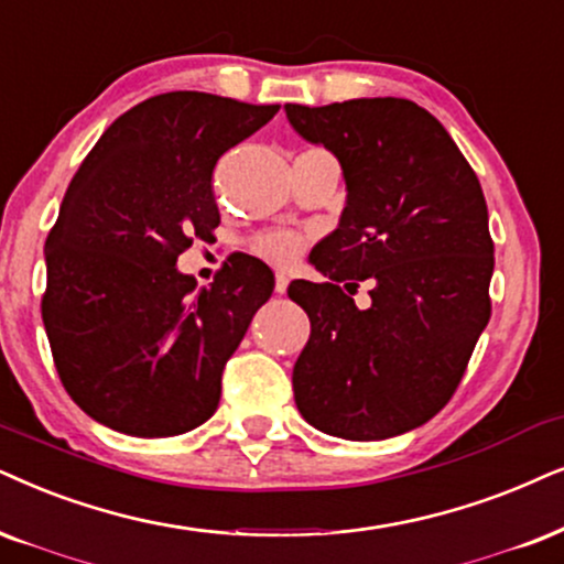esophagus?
<instances>
[{
	"label": "esophagus",
	"instance_id": "esophagus-1",
	"mask_svg": "<svg viewBox=\"0 0 564 564\" xmlns=\"http://www.w3.org/2000/svg\"><path fill=\"white\" fill-rule=\"evenodd\" d=\"M286 289H289V275L278 273L275 275V294H286Z\"/></svg>",
	"mask_w": 564,
	"mask_h": 564
}]
</instances>
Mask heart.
Instances as JSON below:
<instances>
[{
    "label": "heart",
    "instance_id": "b5f03b06",
    "mask_svg": "<svg viewBox=\"0 0 564 564\" xmlns=\"http://www.w3.org/2000/svg\"><path fill=\"white\" fill-rule=\"evenodd\" d=\"M304 241L291 231H270L252 241V252L270 265H291L302 252Z\"/></svg>",
    "mask_w": 564,
    "mask_h": 564
}]
</instances>
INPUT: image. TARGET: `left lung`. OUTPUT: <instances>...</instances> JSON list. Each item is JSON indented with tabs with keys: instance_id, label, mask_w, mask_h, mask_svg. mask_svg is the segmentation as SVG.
Masks as SVG:
<instances>
[{
	"instance_id": "left-lung-1",
	"label": "left lung",
	"mask_w": 564,
	"mask_h": 564,
	"mask_svg": "<svg viewBox=\"0 0 564 564\" xmlns=\"http://www.w3.org/2000/svg\"><path fill=\"white\" fill-rule=\"evenodd\" d=\"M283 109L338 159L348 192L338 229L310 254L327 281L289 286L312 323L296 409L344 440L416 430L453 398L491 315L481 184L445 127L405 98ZM359 280L373 283L367 311L350 299Z\"/></svg>"
}]
</instances>
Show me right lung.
Segmentation results:
<instances>
[{
    "mask_svg": "<svg viewBox=\"0 0 564 564\" xmlns=\"http://www.w3.org/2000/svg\"><path fill=\"white\" fill-rule=\"evenodd\" d=\"M278 106L174 90L132 106L77 169L46 239L41 315L69 398L109 430L174 437L216 413L220 375L273 294L237 254L197 289L176 258L220 224L213 169Z\"/></svg>",
    "mask_w": 564,
    "mask_h": 564,
    "instance_id": "right-lung-1",
    "label": "right lung"
}]
</instances>
